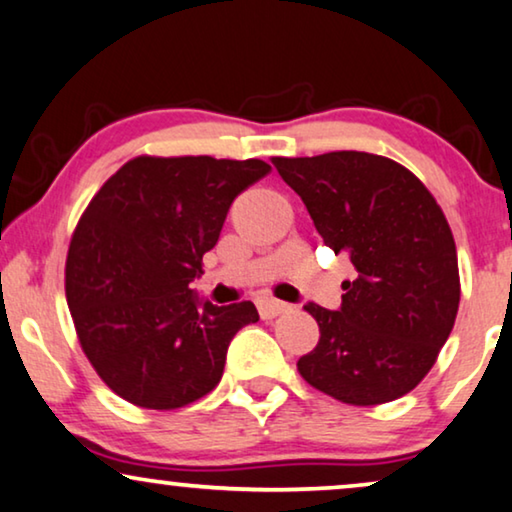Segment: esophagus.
I'll list each match as a JSON object with an SVG mask.
<instances>
[{
    "instance_id": "obj_1",
    "label": "esophagus",
    "mask_w": 512,
    "mask_h": 512,
    "mask_svg": "<svg viewBox=\"0 0 512 512\" xmlns=\"http://www.w3.org/2000/svg\"><path fill=\"white\" fill-rule=\"evenodd\" d=\"M256 305H258V314H261V318L281 316V314H286L288 309H291V305H286V302L274 300V298H261L256 302Z\"/></svg>"
}]
</instances>
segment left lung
I'll return each mask as SVG.
<instances>
[{"instance_id":"left-lung-1","label":"left lung","mask_w":512,"mask_h":512,"mask_svg":"<svg viewBox=\"0 0 512 512\" xmlns=\"http://www.w3.org/2000/svg\"><path fill=\"white\" fill-rule=\"evenodd\" d=\"M316 231L358 277L342 307L309 302L321 339L298 360L311 388L353 406L404 397L425 379L459 309L457 249L448 219L409 168L369 152L274 157Z\"/></svg>"}]
</instances>
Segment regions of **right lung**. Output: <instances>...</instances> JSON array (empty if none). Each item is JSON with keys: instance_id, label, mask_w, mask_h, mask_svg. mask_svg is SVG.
<instances>
[{"instance_id": "add662e5", "label": "right lung", "mask_w": 512, "mask_h": 512, "mask_svg": "<svg viewBox=\"0 0 512 512\" xmlns=\"http://www.w3.org/2000/svg\"><path fill=\"white\" fill-rule=\"evenodd\" d=\"M261 159L150 157L124 164L80 214L64 288L80 348L115 395L182 409L217 388L254 302H198L189 284L235 196L270 173Z\"/></svg>"}]
</instances>
